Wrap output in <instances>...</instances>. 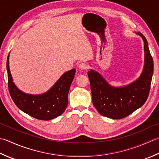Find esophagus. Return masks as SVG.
<instances>
[{
	"label": "esophagus",
	"instance_id": "34e87169",
	"mask_svg": "<svg viewBox=\"0 0 159 159\" xmlns=\"http://www.w3.org/2000/svg\"><path fill=\"white\" fill-rule=\"evenodd\" d=\"M79 68L81 70H86L88 69V65L86 63H80L79 64Z\"/></svg>",
	"mask_w": 159,
	"mask_h": 159
}]
</instances>
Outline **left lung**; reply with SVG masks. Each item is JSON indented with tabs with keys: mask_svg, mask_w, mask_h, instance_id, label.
<instances>
[{
	"mask_svg": "<svg viewBox=\"0 0 159 159\" xmlns=\"http://www.w3.org/2000/svg\"><path fill=\"white\" fill-rule=\"evenodd\" d=\"M137 34L143 38L145 52L143 70L138 80L125 86L114 87L97 71L91 69L88 72L93 105L106 117L124 118L143 106L148 98L154 62L146 38L140 32Z\"/></svg>",
	"mask_w": 159,
	"mask_h": 159,
	"instance_id": "1",
	"label": "left lung"
}]
</instances>
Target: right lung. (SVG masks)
<instances>
[{
    "mask_svg": "<svg viewBox=\"0 0 159 159\" xmlns=\"http://www.w3.org/2000/svg\"><path fill=\"white\" fill-rule=\"evenodd\" d=\"M8 89L10 95L19 109L40 120L48 121L61 115L68 105V94L75 74V69L64 73L50 90L42 95H30L19 90L13 82L7 60Z\"/></svg>",
    "mask_w": 159,
    "mask_h": 159,
    "instance_id": "obj_1",
    "label": "right lung"
}]
</instances>
